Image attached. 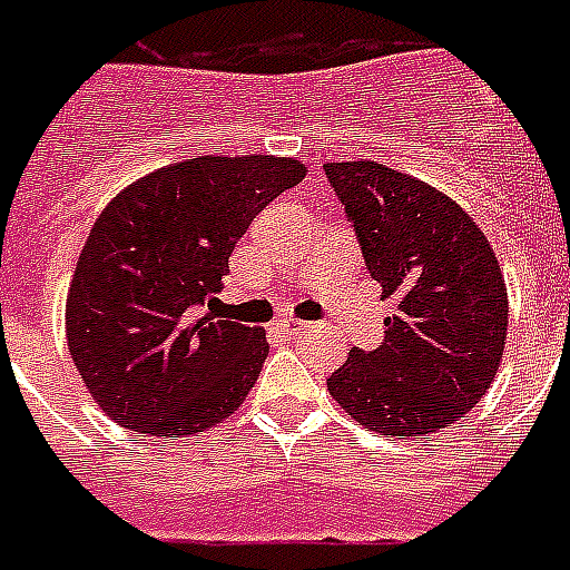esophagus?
I'll use <instances>...</instances> for the list:
<instances>
[{"instance_id": "34e87169", "label": "esophagus", "mask_w": 570, "mask_h": 570, "mask_svg": "<svg viewBox=\"0 0 570 570\" xmlns=\"http://www.w3.org/2000/svg\"><path fill=\"white\" fill-rule=\"evenodd\" d=\"M307 327H309L307 322H295V318H281V322H275V330H277V333H281V336H286V338L301 336V333H304V330H307Z\"/></svg>"}]
</instances>
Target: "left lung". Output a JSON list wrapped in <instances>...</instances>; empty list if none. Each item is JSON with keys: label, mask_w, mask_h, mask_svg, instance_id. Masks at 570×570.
<instances>
[{"label": "left lung", "mask_w": 570, "mask_h": 570, "mask_svg": "<svg viewBox=\"0 0 570 570\" xmlns=\"http://www.w3.org/2000/svg\"><path fill=\"white\" fill-rule=\"evenodd\" d=\"M382 295L396 298L376 351L353 347L327 380L371 432L432 434L487 394L507 338V289L490 240L461 205L376 161H330Z\"/></svg>", "instance_id": "obj_1"}]
</instances>
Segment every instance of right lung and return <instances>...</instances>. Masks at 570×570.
<instances>
[{
  "label": "right lung",
  "mask_w": 570,
  "mask_h": 570,
  "mask_svg": "<svg viewBox=\"0 0 570 570\" xmlns=\"http://www.w3.org/2000/svg\"><path fill=\"white\" fill-rule=\"evenodd\" d=\"M307 167L199 156L161 167L95 219L66 298V336L95 403L141 438L196 434L240 409L269 356L261 327L203 315L234 243Z\"/></svg>",
  "instance_id": "obj_1"
}]
</instances>
